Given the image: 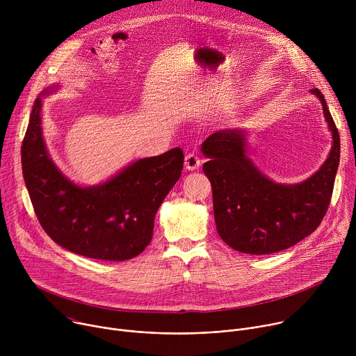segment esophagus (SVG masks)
Segmentation results:
<instances>
[{"label": "esophagus", "instance_id": "obj_1", "mask_svg": "<svg viewBox=\"0 0 356 356\" xmlns=\"http://www.w3.org/2000/svg\"><path fill=\"white\" fill-rule=\"evenodd\" d=\"M200 165H201V161H200V158H198L195 154H188V155H186L184 168H186L187 170H191V172H193V170L198 169Z\"/></svg>", "mask_w": 356, "mask_h": 356}]
</instances>
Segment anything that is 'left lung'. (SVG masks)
Returning <instances> with one entry per match:
<instances>
[{
  "label": "left lung",
  "instance_id": "8db88e82",
  "mask_svg": "<svg viewBox=\"0 0 356 356\" xmlns=\"http://www.w3.org/2000/svg\"><path fill=\"white\" fill-rule=\"evenodd\" d=\"M310 92L323 106L332 146L306 180L283 184L262 173L248 156V131L242 128L217 131L201 145L218 235L238 252L268 255L287 249L314 232L327 213L339 165V134L321 91Z\"/></svg>",
  "mask_w": 356,
  "mask_h": 356
}]
</instances>
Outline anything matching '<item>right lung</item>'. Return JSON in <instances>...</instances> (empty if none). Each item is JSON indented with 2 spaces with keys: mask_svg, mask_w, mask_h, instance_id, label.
Masks as SVG:
<instances>
[{
  "mask_svg": "<svg viewBox=\"0 0 356 356\" xmlns=\"http://www.w3.org/2000/svg\"><path fill=\"white\" fill-rule=\"evenodd\" d=\"M35 99L22 142L24 180L44 232L62 248L99 261H128L149 245L155 216L183 169V150L138 159L108 180L80 186L49 155L42 132V97Z\"/></svg>",
  "mask_w": 356,
  "mask_h": 356,
  "instance_id": "right-lung-1",
  "label": "right lung"
}]
</instances>
